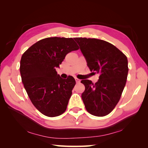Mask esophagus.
Returning a JSON list of instances; mask_svg holds the SVG:
<instances>
[{
    "mask_svg": "<svg viewBox=\"0 0 148 148\" xmlns=\"http://www.w3.org/2000/svg\"><path fill=\"white\" fill-rule=\"evenodd\" d=\"M75 80H76V83H80V82H81V80H80V79H77V77L75 78Z\"/></svg>",
    "mask_w": 148,
    "mask_h": 148,
    "instance_id": "esophagus-1",
    "label": "esophagus"
}]
</instances>
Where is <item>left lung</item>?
<instances>
[{
	"label": "left lung",
	"instance_id": "1",
	"mask_svg": "<svg viewBox=\"0 0 148 148\" xmlns=\"http://www.w3.org/2000/svg\"><path fill=\"white\" fill-rule=\"evenodd\" d=\"M91 71L99 74L95 84L82 80L85 90L81 98L87 111L96 116L111 112L120 99L127 82L128 60L116 46L105 40L74 38Z\"/></svg>",
	"mask_w": 148,
	"mask_h": 148
}]
</instances>
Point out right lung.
I'll use <instances>...</instances> for the list:
<instances>
[{"mask_svg":"<svg viewBox=\"0 0 148 148\" xmlns=\"http://www.w3.org/2000/svg\"><path fill=\"white\" fill-rule=\"evenodd\" d=\"M79 49L72 38L48 37L39 40L21 56L22 83L31 102L46 116L64 113L76 84L73 77L62 79L57 74L66 55Z\"/></svg>","mask_w":148,"mask_h":148,"instance_id":"obj_1","label":"right lung"}]
</instances>
